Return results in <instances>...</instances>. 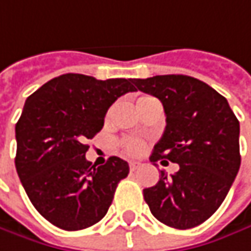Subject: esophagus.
I'll return each instance as SVG.
<instances>
[{"label": "esophagus", "mask_w": 251, "mask_h": 251, "mask_svg": "<svg viewBox=\"0 0 251 251\" xmlns=\"http://www.w3.org/2000/svg\"><path fill=\"white\" fill-rule=\"evenodd\" d=\"M139 168V164L138 162H129V170L130 171H136Z\"/></svg>", "instance_id": "34e87169"}]
</instances>
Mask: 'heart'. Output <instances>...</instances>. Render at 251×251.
Returning a JSON list of instances; mask_svg holds the SVG:
<instances>
[{"label": "heart", "instance_id": "heart-1", "mask_svg": "<svg viewBox=\"0 0 251 251\" xmlns=\"http://www.w3.org/2000/svg\"><path fill=\"white\" fill-rule=\"evenodd\" d=\"M149 99V96H142V98H139L138 99V102L136 104L141 102H144V100H147ZM110 115H112V109H109L107 110V113H106V122L110 119ZM121 147L122 149L125 151L127 155H130V156H136V155H139L142 151H144V142L142 141H139V139H125V141H122L121 142Z\"/></svg>", "mask_w": 251, "mask_h": 251}]
</instances>
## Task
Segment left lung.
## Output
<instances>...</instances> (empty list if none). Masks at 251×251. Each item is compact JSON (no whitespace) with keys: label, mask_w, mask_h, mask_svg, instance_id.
Wrapping results in <instances>:
<instances>
[{"label":"left lung","mask_w":251,"mask_h":251,"mask_svg":"<svg viewBox=\"0 0 251 251\" xmlns=\"http://www.w3.org/2000/svg\"><path fill=\"white\" fill-rule=\"evenodd\" d=\"M144 93L158 98L167 126L151 161L170 159L179 170L144 190L152 216L187 230L218 210L240 170V124L228 102L207 83L184 75L133 79Z\"/></svg>","instance_id":"1"}]
</instances>
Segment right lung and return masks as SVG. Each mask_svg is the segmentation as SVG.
<instances>
[{"label": "right lung", "mask_w": 251, "mask_h": 251, "mask_svg": "<svg viewBox=\"0 0 251 251\" xmlns=\"http://www.w3.org/2000/svg\"><path fill=\"white\" fill-rule=\"evenodd\" d=\"M133 79L98 80L67 73L27 98L15 125V168L35 210L58 228H87L106 216L127 162L86 159L92 139L118 98L135 92Z\"/></svg>", "instance_id": "obj_1"}]
</instances>
